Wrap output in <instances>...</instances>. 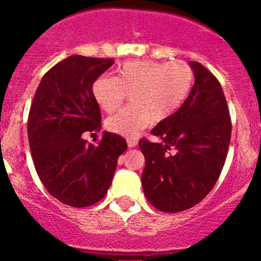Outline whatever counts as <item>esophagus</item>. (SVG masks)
<instances>
[{
	"label": "esophagus",
	"mask_w": 261,
	"mask_h": 261,
	"mask_svg": "<svg viewBox=\"0 0 261 261\" xmlns=\"http://www.w3.org/2000/svg\"><path fill=\"white\" fill-rule=\"evenodd\" d=\"M126 142H128L129 147L137 146V141H136V140H133V138H128V140H126Z\"/></svg>",
	"instance_id": "obj_1"
}]
</instances>
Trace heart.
Masks as SVG:
<instances>
[{
  "label": "heart",
  "instance_id": "obj_1",
  "mask_svg": "<svg viewBox=\"0 0 261 261\" xmlns=\"http://www.w3.org/2000/svg\"><path fill=\"white\" fill-rule=\"evenodd\" d=\"M193 71L183 61L159 62L133 60L124 62L116 77L100 75L93 84V94L106 112L119 110L129 94L130 105L106 123L110 132L133 137L149 121L168 119L190 93Z\"/></svg>",
  "mask_w": 261,
  "mask_h": 261
}]
</instances>
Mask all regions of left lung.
Listing matches in <instances>:
<instances>
[{
    "label": "left lung",
    "instance_id": "left-lung-1",
    "mask_svg": "<svg viewBox=\"0 0 261 261\" xmlns=\"http://www.w3.org/2000/svg\"><path fill=\"white\" fill-rule=\"evenodd\" d=\"M195 84L180 108L151 130L159 138H142L145 156L142 190L154 208L176 213L192 208L208 195L225 165L231 120L222 87L200 62L191 61Z\"/></svg>",
    "mask_w": 261,
    "mask_h": 261
}]
</instances>
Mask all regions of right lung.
Returning a JSON list of instances; mask_svg holds the SVG:
<instances>
[{
	"mask_svg": "<svg viewBox=\"0 0 261 261\" xmlns=\"http://www.w3.org/2000/svg\"><path fill=\"white\" fill-rule=\"evenodd\" d=\"M114 62L80 55L66 57L41 78L30 108L27 128L36 172L55 199L73 208L105 197L117 158L128 147L115 133H103L98 145L82 138L86 130H100L93 84Z\"/></svg>",
	"mask_w": 261,
	"mask_h": 261,
	"instance_id": "obj_1",
	"label": "right lung"
}]
</instances>
